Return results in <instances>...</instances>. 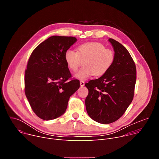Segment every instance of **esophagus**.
Here are the masks:
<instances>
[{
	"instance_id": "obj_1",
	"label": "esophagus",
	"mask_w": 159,
	"mask_h": 159,
	"mask_svg": "<svg viewBox=\"0 0 159 159\" xmlns=\"http://www.w3.org/2000/svg\"><path fill=\"white\" fill-rule=\"evenodd\" d=\"M80 86H81V87H84V85H85V82H84V81H83V80H80Z\"/></svg>"
}]
</instances>
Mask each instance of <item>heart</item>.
Masks as SVG:
<instances>
[{
    "label": "heart",
    "mask_w": 159,
    "mask_h": 159,
    "mask_svg": "<svg viewBox=\"0 0 159 159\" xmlns=\"http://www.w3.org/2000/svg\"><path fill=\"white\" fill-rule=\"evenodd\" d=\"M115 52L106 48L98 42H88L77 47V52L68 50L65 53V60L70 69L75 72L83 64V66L74 75L77 79L85 80L93 75L101 76L105 74L114 63Z\"/></svg>",
    "instance_id": "1"
}]
</instances>
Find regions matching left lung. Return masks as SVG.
Wrapping results in <instances>:
<instances>
[{"label":"left lung","instance_id":"obj_1","mask_svg":"<svg viewBox=\"0 0 159 159\" xmlns=\"http://www.w3.org/2000/svg\"><path fill=\"white\" fill-rule=\"evenodd\" d=\"M115 54L111 69L100 78L85 84L89 90L85 103L88 115L101 124L120 118L134 96L137 71L134 63L125 47L109 38Z\"/></svg>","mask_w":159,"mask_h":159}]
</instances>
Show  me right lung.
<instances>
[{
    "instance_id": "1",
    "label": "right lung",
    "mask_w": 159,
    "mask_h": 159,
    "mask_svg": "<svg viewBox=\"0 0 159 159\" xmlns=\"http://www.w3.org/2000/svg\"><path fill=\"white\" fill-rule=\"evenodd\" d=\"M77 39L53 36L32 52L25 72V94L35 114L44 120L63 115L70 97L78 90L77 79L67 81L71 74L65 53Z\"/></svg>"
}]
</instances>
